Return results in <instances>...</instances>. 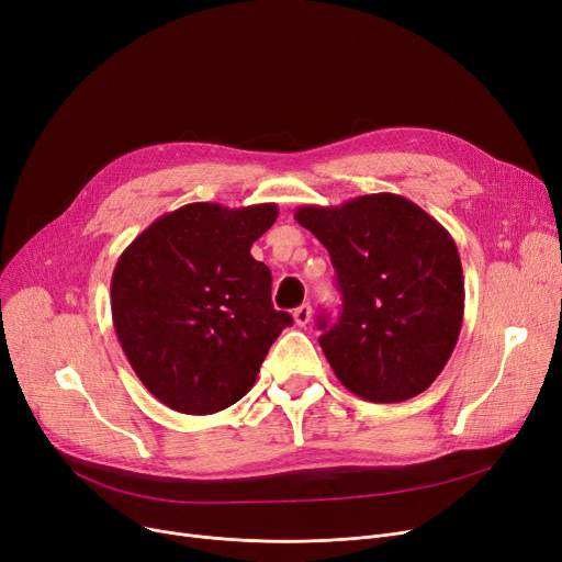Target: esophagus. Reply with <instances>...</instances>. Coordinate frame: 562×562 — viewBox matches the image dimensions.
Wrapping results in <instances>:
<instances>
[{
  "label": "esophagus",
  "mask_w": 562,
  "mask_h": 562,
  "mask_svg": "<svg viewBox=\"0 0 562 562\" xmlns=\"http://www.w3.org/2000/svg\"><path fill=\"white\" fill-rule=\"evenodd\" d=\"M310 319H312V307H310V303H303V305H299V307L294 310V322H296V326H307Z\"/></svg>",
  "instance_id": "1"
}]
</instances>
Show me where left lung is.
I'll return each mask as SVG.
<instances>
[{
  "instance_id": "left-lung-1",
  "label": "left lung",
  "mask_w": 562,
  "mask_h": 562,
  "mask_svg": "<svg viewBox=\"0 0 562 562\" xmlns=\"http://www.w3.org/2000/svg\"><path fill=\"white\" fill-rule=\"evenodd\" d=\"M330 255L341 312L316 319L335 376L353 395L393 404L443 372L463 319V276L448 229L393 192L341 206H299Z\"/></svg>"
}]
</instances>
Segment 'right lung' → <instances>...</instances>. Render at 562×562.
Here are the masks:
<instances>
[{"mask_svg":"<svg viewBox=\"0 0 562 562\" xmlns=\"http://www.w3.org/2000/svg\"><path fill=\"white\" fill-rule=\"evenodd\" d=\"M276 204L194 202L160 215L119 257L112 322L131 368L165 406L206 416L236 404L291 314L250 255Z\"/></svg>","mask_w":562,"mask_h":562,"instance_id":"1","label":"right lung"}]
</instances>
